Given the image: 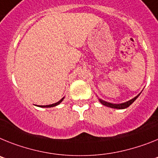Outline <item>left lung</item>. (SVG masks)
Returning <instances> with one entry per match:
<instances>
[{"instance_id": "obj_1", "label": "left lung", "mask_w": 158, "mask_h": 158, "mask_svg": "<svg viewBox=\"0 0 158 158\" xmlns=\"http://www.w3.org/2000/svg\"><path fill=\"white\" fill-rule=\"evenodd\" d=\"M140 94H141V93H140ZM140 94H138L136 97H134V98H132V99L129 100V101H127V102H123V103H118V104L111 103V102H106V101H104V100L101 99V98H98V101H99L102 105L106 106H108V107L114 108V109H126V108H127L128 106H130L137 99V98L140 95Z\"/></svg>"}]
</instances>
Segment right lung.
Listing matches in <instances>:
<instances>
[{
	"mask_svg": "<svg viewBox=\"0 0 158 158\" xmlns=\"http://www.w3.org/2000/svg\"><path fill=\"white\" fill-rule=\"evenodd\" d=\"M64 98H61V99H60L59 102H56V103L50 104V105H46V106H40V107H53V106H57V105H59L60 103H61L63 100H64Z\"/></svg>",
	"mask_w": 158,
	"mask_h": 158,
	"instance_id": "1",
	"label": "right lung"
}]
</instances>
